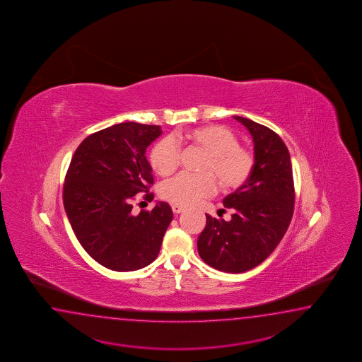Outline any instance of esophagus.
Masks as SVG:
<instances>
[{
	"label": "esophagus",
	"mask_w": 362,
	"mask_h": 362,
	"mask_svg": "<svg viewBox=\"0 0 362 362\" xmlns=\"http://www.w3.org/2000/svg\"><path fill=\"white\" fill-rule=\"evenodd\" d=\"M172 211H173V213L178 214V213L184 212L185 208L182 206H178V204H173V206H172Z\"/></svg>",
	"instance_id": "esophagus-1"
}]
</instances>
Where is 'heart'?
I'll list each match as a JSON object with an SVG mask.
<instances>
[{"instance_id":"1","label":"heart","mask_w":362,"mask_h":362,"mask_svg":"<svg viewBox=\"0 0 362 362\" xmlns=\"http://www.w3.org/2000/svg\"><path fill=\"white\" fill-rule=\"evenodd\" d=\"M185 141L203 151L206 159L200 170L203 175L181 173L160 186V197L175 204L192 206L216 192V182L223 192L241 187L248 181L255 167L250 150L239 145V139L230 128L209 124L192 128L182 135L165 137L150 153V164L160 176H170L177 170L180 149L176 142Z\"/></svg>"}]
</instances>
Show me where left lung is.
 I'll return each instance as SVG.
<instances>
[{
    "label": "left lung",
    "instance_id": "left-lung-1",
    "mask_svg": "<svg viewBox=\"0 0 362 362\" xmlns=\"http://www.w3.org/2000/svg\"><path fill=\"white\" fill-rule=\"evenodd\" d=\"M234 118L253 137L255 167L248 181L223 199L231 220L206 214L198 252L213 269L240 274L262 263L279 245L293 217L296 194L289 150L280 136L248 118Z\"/></svg>",
    "mask_w": 362,
    "mask_h": 362
}]
</instances>
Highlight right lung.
Instances as JSON below:
<instances>
[{
  "label": "right lung",
  "instance_id": "1",
  "mask_svg": "<svg viewBox=\"0 0 362 362\" xmlns=\"http://www.w3.org/2000/svg\"><path fill=\"white\" fill-rule=\"evenodd\" d=\"M162 135L160 126L124 122L86 137L71 158L63 200L81 245L101 266L135 271L156 259L173 218L168 203L132 213L134 197L153 185L146 148Z\"/></svg>",
  "mask_w": 362,
  "mask_h": 362
}]
</instances>
